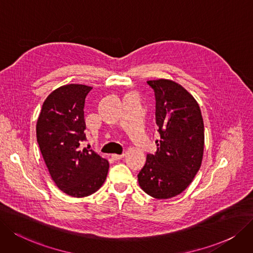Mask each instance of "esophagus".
I'll list each match as a JSON object with an SVG mask.
<instances>
[{
    "label": "esophagus",
    "instance_id": "obj_1",
    "mask_svg": "<svg viewBox=\"0 0 253 253\" xmlns=\"http://www.w3.org/2000/svg\"><path fill=\"white\" fill-rule=\"evenodd\" d=\"M124 157H125V154H121V155H116V154H114V155H112V159L115 160V161H118V160H120V159H123Z\"/></svg>",
    "mask_w": 253,
    "mask_h": 253
}]
</instances>
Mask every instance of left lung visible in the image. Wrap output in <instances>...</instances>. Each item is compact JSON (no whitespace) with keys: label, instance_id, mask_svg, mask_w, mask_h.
I'll return each mask as SVG.
<instances>
[{"label":"left lung","instance_id":"1","mask_svg":"<svg viewBox=\"0 0 253 253\" xmlns=\"http://www.w3.org/2000/svg\"><path fill=\"white\" fill-rule=\"evenodd\" d=\"M147 85L155 92L161 139L155 155H147L138 180L148 195L167 199L180 194L198 172L205 145L204 120L194 97L173 81H147Z\"/></svg>","mask_w":253,"mask_h":253}]
</instances>
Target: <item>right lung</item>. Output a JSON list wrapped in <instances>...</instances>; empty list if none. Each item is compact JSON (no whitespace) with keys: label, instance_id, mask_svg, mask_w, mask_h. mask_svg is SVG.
Returning <instances> with one entry per match:
<instances>
[{"label":"right lung","instance_id":"obj_1","mask_svg":"<svg viewBox=\"0 0 253 253\" xmlns=\"http://www.w3.org/2000/svg\"><path fill=\"white\" fill-rule=\"evenodd\" d=\"M92 88L69 84L50 93L36 126L37 142L57 187L73 197L96 192L106 180L109 163L92 149H81L86 141L85 98Z\"/></svg>","mask_w":253,"mask_h":253}]
</instances>
